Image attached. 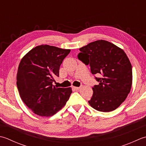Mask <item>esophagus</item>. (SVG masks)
<instances>
[{
  "mask_svg": "<svg viewBox=\"0 0 146 146\" xmlns=\"http://www.w3.org/2000/svg\"><path fill=\"white\" fill-rule=\"evenodd\" d=\"M72 88L73 89V90H74L75 91H77V90H79L80 88H81V87H76V86H72Z\"/></svg>",
  "mask_w": 146,
  "mask_h": 146,
  "instance_id": "obj_1",
  "label": "esophagus"
}]
</instances>
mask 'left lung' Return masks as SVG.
<instances>
[{"label": "left lung", "mask_w": 146, "mask_h": 146, "mask_svg": "<svg viewBox=\"0 0 146 146\" xmlns=\"http://www.w3.org/2000/svg\"><path fill=\"white\" fill-rule=\"evenodd\" d=\"M77 57L86 65L99 84L93 88V94L88 103L98 111L115 110L130 93L132 69L129 58L122 49L106 40H97L79 48Z\"/></svg>", "instance_id": "left-lung-1"}]
</instances>
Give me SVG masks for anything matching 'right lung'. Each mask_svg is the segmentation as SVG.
<instances>
[{"mask_svg": "<svg viewBox=\"0 0 146 146\" xmlns=\"http://www.w3.org/2000/svg\"><path fill=\"white\" fill-rule=\"evenodd\" d=\"M69 49L41 44L23 56L17 73V86L23 102L41 117H51L65 105L72 93L71 88L53 86L59 76L62 61Z\"/></svg>", "mask_w": 146, "mask_h": 146, "instance_id": "add662e5", "label": "right lung"}]
</instances>
